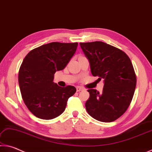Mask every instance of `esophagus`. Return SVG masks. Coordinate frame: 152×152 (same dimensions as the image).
Here are the masks:
<instances>
[{"mask_svg": "<svg viewBox=\"0 0 152 152\" xmlns=\"http://www.w3.org/2000/svg\"><path fill=\"white\" fill-rule=\"evenodd\" d=\"M76 89H77V91H80L81 90H83V88H82L81 87H79V86L76 87Z\"/></svg>", "mask_w": 152, "mask_h": 152, "instance_id": "esophagus-1", "label": "esophagus"}]
</instances>
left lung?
I'll use <instances>...</instances> for the list:
<instances>
[{"mask_svg":"<svg viewBox=\"0 0 152 152\" xmlns=\"http://www.w3.org/2000/svg\"><path fill=\"white\" fill-rule=\"evenodd\" d=\"M80 46L89 60L92 75L104 82L102 93L94 89L88 90L86 110L99 121H116L127 110L135 90L132 63L125 52L103 42L80 43Z\"/></svg>","mask_w":152,"mask_h":152,"instance_id":"left-lung-1","label":"left lung"}]
</instances>
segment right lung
<instances>
[{"label": "right lung", "instance_id": "obj_1", "mask_svg": "<svg viewBox=\"0 0 152 152\" xmlns=\"http://www.w3.org/2000/svg\"><path fill=\"white\" fill-rule=\"evenodd\" d=\"M77 45V42H51L25 57L19 71V88L25 104L36 117L50 120L61 115L68 99L76 92L74 86L61 88L53 79L56 71L68 64Z\"/></svg>", "mask_w": 152, "mask_h": 152}]
</instances>
